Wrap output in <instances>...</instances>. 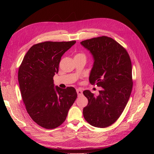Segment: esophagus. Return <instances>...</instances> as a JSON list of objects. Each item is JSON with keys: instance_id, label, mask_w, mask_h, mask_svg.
<instances>
[{"instance_id": "esophagus-1", "label": "esophagus", "mask_w": 154, "mask_h": 154, "mask_svg": "<svg viewBox=\"0 0 154 154\" xmlns=\"http://www.w3.org/2000/svg\"><path fill=\"white\" fill-rule=\"evenodd\" d=\"M76 92L78 94V96H82L83 94V91L81 89H80V88L76 89Z\"/></svg>"}]
</instances>
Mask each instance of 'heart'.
<instances>
[{
  "label": "heart",
  "mask_w": 154,
  "mask_h": 154,
  "mask_svg": "<svg viewBox=\"0 0 154 154\" xmlns=\"http://www.w3.org/2000/svg\"><path fill=\"white\" fill-rule=\"evenodd\" d=\"M76 57H83L86 58V56L85 54H83V53H79V54H77L76 55Z\"/></svg>",
  "instance_id": "obj_1"
}]
</instances>
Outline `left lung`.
<instances>
[{"label": "left lung", "instance_id": "8db88e82", "mask_svg": "<svg viewBox=\"0 0 154 154\" xmlns=\"http://www.w3.org/2000/svg\"><path fill=\"white\" fill-rule=\"evenodd\" d=\"M80 44L94 58L89 82L102 87L97 96L88 90L83 92L88 99L83 116L95 127H109L122 115L131 94V60L123 46L108 36L83 40Z\"/></svg>", "mask_w": 154, "mask_h": 154}]
</instances>
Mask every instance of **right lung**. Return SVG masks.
I'll return each instance as SVG.
<instances>
[{
	"instance_id": "obj_1",
	"label": "right lung",
	"mask_w": 154,
	"mask_h": 154,
	"mask_svg": "<svg viewBox=\"0 0 154 154\" xmlns=\"http://www.w3.org/2000/svg\"><path fill=\"white\" fill-rule=\"evenodd\" d=\"M75 43L74 40L44 42L33 45L18 69V80L27 113L44 128L61 125L77 97L74 87H54L53 80L62 55Z\"/></svg>"
}]
</instances>
